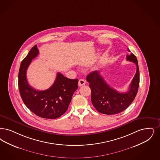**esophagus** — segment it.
Segmentation results:
<instances>
[{"instance_id": "1", "label": "esophagus", "mask_w": 160, "mask_h": 160, "mask_svg": "<svg viewBox=\"0 0 160 160\" xmlns=\"http://www.w3.org/2000/svg\"><path fill=\"white\" fill-rule=\"evenodd\" d=\"M86 84V81L84 79H80L78 81V86H82Z\"/></svg>"}]
</instances>
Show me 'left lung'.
Masks as SVG:
<instances>
[{
  "mask_svg": "<svg viewBox=\"0 0 160 160\" xmlns=\"http://www.w3.org/2000/svg\"><path fill=\"white\" fill-rule=\"evenodd\" d=\"M128 50L130 52L128 48ZM126 59L134 62L137 68L129 90L126 93H120L111 88L104 80L100 71H94L86 77L91 89V101L99 112L107 115L120 113L128 108L136 96L139 85L138 62L132 53L127 55Z\"/></svg>",
  "mask_w": 160,
  "mask_h": 160,
  "instance_id": "left-lung-1",
  "label": "left lung"
}]
</instances>
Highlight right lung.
Wrapping results in <instances>:
<instances>
[{
	"label": "right lung",
	"instance_id": "obj_1",
	"mask_svg": "<svg viewBox=\"0 0 160 160\" xmlns=\"http://www.w3.org/2000/svg\"><path fill=\"white\" fill-rule=\"evenodd\" d=\"M39 53L37 45L32 47L21 62L18 73V88L26 107L40 117L55 119L68 109L73 93L78 88V79H70L58 72L55 81L49 89L38 90L30 86L27 70L32 59Z\"/></svg>",
	"mask_w": 160,
	"mask_h": 160
}]
</instances>
